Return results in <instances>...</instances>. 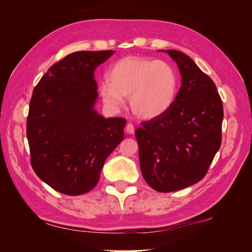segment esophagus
Instances as JSON below:
<instances>
[{
  "mask_svg": "<svg viewBox=\"0 0 252 252\" xmlns=\"http://www.w3.org/2000/svg\"><path fill=\"white\" fill-rule=\"evenodd\" d=\"M126 132L129 133V134H133L134 133V127L132 124L128 123L127 126H126Z\"/></svg>",
  "mask_w": 252,
  "mask_h": 252,
  "instance_id": "34e87169",
  "label": "esophagus"
}]
</instances>
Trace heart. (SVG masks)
Wrapping results in <instances>:
<instances>
[{"label":"heart","instance_id":"heart-1","mask_svg":"<svg viewBox=\"0 0 252 252\" xmlns=\"http://www.w3.org/2000/svg\"><path fill=\"white\" fill-rule=\"evenodd\" d=\"M100 94L104 103L119 109L129 96L131 111L143 120L162 116L177 96L179 79L165 61L128 56L118 60L107 73Z\"/></svg>","mask_w":252,"mask_h":252}]
</instances>
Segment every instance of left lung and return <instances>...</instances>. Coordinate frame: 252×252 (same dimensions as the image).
<instances>
[{
  "mask_svg": "<svg viewBox=\"0 0 252 252\" xmlns=\"http://www.w3.org/2000/svg\"><path fill=\"white\" fill-rule=\"evenodd\" d=\"M168 53L181 73V88L162 116L135 130L142 174L159 192H171L200 182L222 142L223 103L216 84L192 59Z\"/></svg>",
  "mask_w": 252,
  "mask_h": 252,
  "instance_id": "8db88e82",
  "label": "left lung"
}]
</instances>
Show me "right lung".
Returning <instances> with one entry per match:
<instances>
[{
    "mask_svg": "<svg viewBox=\"0 0 252 252\" xmlns=\"http://www.w3.org/2000/svg\"><path fill=\"white\" fill-rule=\"evenodd\" d=\"M113 50L78 51L52 65L29 104L27 140L32 166L43 182L67 195L94 189L106 158L124 139L126 120L95 109L98 65Z\"/></svg>",
    "mask_w": 252,
    "mask_h": 252,
    "instance_id": "obj_1",
    "label": "right lung"
}]
</instances>
